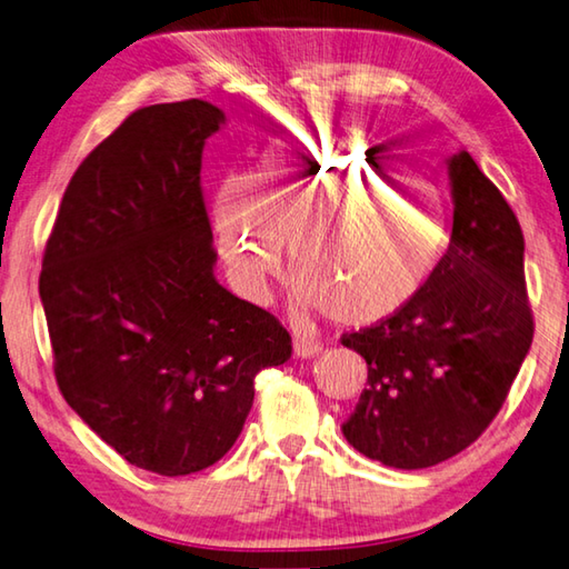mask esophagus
<instances>
[{"instance_id":"obj_1","label":"esophagus","mask_w":569,"mask_h":569,"mask_svg":"<svg viewBox=\"0 0 569 569\" xmlns=\"http://www.w3.org/2000/svg\"><path fill=\"white\" fill-rule=\"evenodd\" d=\"M321 351V347L312 339H305V337H297L295 339V357L297 359H309V357H317Z\"/></svg>"}]
</instances>
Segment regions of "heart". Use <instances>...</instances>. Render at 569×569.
I'll return each mask as SVG.
<instances>
[{"mask_svg": "<svg viewBox=\"0 0 569 569\" xmlns=\"http://www.w3.org/2000/svg\"><path fill=\"white\" fill-rule=\"evenodd\" d=\"M218 250L234 287L264 302L284 244L292 299L339 327L393 317L421 292L441 257L451 212L441 192L399 160L353 141L272 148L212 202Z\"/></svg>", "mask_w": 569, "mask_h": 569, "instance_id": "1", "label": "heart"}]
</instances>
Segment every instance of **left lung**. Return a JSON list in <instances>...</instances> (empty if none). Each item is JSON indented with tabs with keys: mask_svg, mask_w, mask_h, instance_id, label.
Masks as SVG:
<instances>
[{
	"mask_svg": "<svg viewBox=\"0 0 569 569\" xmlns=\"http://www.w3.org/2000/svg\"><path fill=\"white\" fill-rule=\"evenodd\" d=\"M453 232L393 317L341 335L369 379L341 431L367 458L416 470L460 453L492 423L535 335L516 212L460 151L448 160Z\"/></svg>",
	"mask_w": 569,
	"mask_h": 569,
	"instance_id": "left-lung-1",
	"label": "left lung"
}]
</instances>
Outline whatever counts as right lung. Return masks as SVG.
Returning a JSON list of instances; mask_svg holds the SVG:
<instances>
[{"mask_svg": "<svg viewBox=\"0 0 569 569\" xmlns=\"http://www.w3.org/2000/svg\"><path fill=\"white\" fill-rule=\"evenodd\" d=\"M200 99L138 109L83 158L39 274L63 399L128 463L188 476L230 451L254 377L292 357L280 319L218 284Z\"/></svg>", "mask_w": 569, "mask_h": 569, "instance_id": "add662e5", "label": "right lung"}]
</instances>
